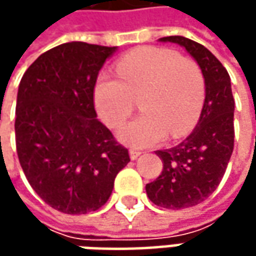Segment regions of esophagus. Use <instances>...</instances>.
Instances as JSON below:
<instances>
[{
	"mask_svg": "<svg viewBox=\"0 0 256 256\" xmlns=\"http://www.w3.org/2000/svg\"><path fill=\"white\" fill-rule=\"evenodd\" d=\"M141 151H140V150H130V155H131V160H136V158H138V156H140V155H141Z\"/></svg>",
	"mask_w": 256,
	"mask_h": 256,
	"instance_id": "esophagus-1",
	"label": "esophagus"
}]
</instances>
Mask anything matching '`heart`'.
<instances>
[{"mask_svg": "<svg viewBox=\"0 0 256 256\" xmlns=\"http://www.w3.org/2000/svg\"><path fill=\"white\" fill-rule=\"evenodd\" d=\"M115 70L120 80L98 76L94 104L104 122L118 128L138 100L142 114L121 128V141L150 146L168 132L171 138H181L192 131L205 101V78L194 60L168 48L141 46L124 55Z\"/></svg>", "mask_w": 256, "mask_h": 256, "instance_id": "b5f03b06", "label": "heart"}]
</instances>
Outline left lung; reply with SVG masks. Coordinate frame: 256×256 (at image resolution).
<instances>
[{
    "mask_svg": "<svg viewBox=\"0 0 256 256\" xmlns=\"http://www.w3.org/2000/svg\"><path fill=\"white\" fill-rule=\"evenodd\" d=\"M161 41L184 46L205 78V102L195 130L180 145L156 151L162 171L145 186L155 205L181 210L205 201L221 182L234 151L235 101L230 74L210 50L180 35Z\"/></svg>",
    "mask_w": 256,
    "mask_h": 256,
    "instance_id": "left-lung-1",
    "label": "left lung"
}]
</instances>
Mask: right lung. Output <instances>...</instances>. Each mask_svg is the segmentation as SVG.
Returning <instances> with one entry per match:
<instances>
[{
  "instance_id": "1",
  "label": "right lung",
  "mask_w": 256,
  "mask_h": 256,
  "mask_svg": "<svg viewBox=\"0 0 256 256\" xmlns=\"http://www.w3.org/2000/svg\"><path fill=\"white\" fill-rule=\"evenodd\" d=\"M115 46L66 42L25 71L15 108V144L26 180L56 211L80 215L108 201L128 150L96 120L94 86Z\"/></svg>"
}]
</instances>
